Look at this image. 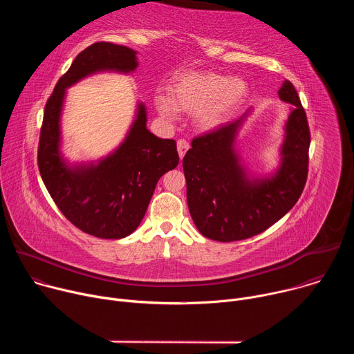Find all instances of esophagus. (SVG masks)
<instances>
[{
    "mask_svg": "<svg viewBox=\"0 0 354 354\" xmlns=\"http://www.w3.org/2000/svg\"><path fill=\"white\" fill-rule=\"evenodd\" d=\"M187 149H189V142H187L186 140H179V141H178V153H179L180 161L183 160L185 154L187 153Z\"/></svg>",
    "mask_w": 354,
    "mask_h": 354,
    "instance_id": "esophagus-1",
    "label": "esophagus"
}]
</instances>
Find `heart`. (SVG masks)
Segmentation results:
<instances>
[{
  "label": "heart",
  "mask_w": 354,
  "mask_h": 354,
  "mask_svg": "<svg viewBox=\"0 0 354 354\" xmlns=\"http://www.w3.org/2000/svg\"><path fill=\"white\" fill-rule=\"evenodd\" d=\"M169 97L157 95V112L174 120L176 112L194 116L201 133H214L232 120L249 96L248 84L236 77L214 71H189L174 78Z\"/></svg>",
  "instance_id": "b5f03b06"
}]
</instances>
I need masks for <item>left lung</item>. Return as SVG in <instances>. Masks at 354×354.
<instances>
[{
    "label": "left lung",
    "instance_id": "8db88e82",
    "mask_svg": "<svg viewBox=\"0 0 354 354\" xmlns=\"http://www.w3.org/2000/svg\"><path fill=\"white\" fill-rule=\"evenodd\" d=\"M277 93L290 108L273 171H250L236 147L255 111L252 106L235 122L192 141L183 158L186 198L196 228L206 238L231 242L263 232L292 209L306 186L311 142L307 116L290 81Z\"/></svg>",
    "mask_w": 354,
    "mask_h": 354
}]
</instances>
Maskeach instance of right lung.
<instances>
[{
  "instance_id": "obj_1",
  "label": "right lung",
  "mask_w": 354,
  "mask_h": 354,
  "mask_svg": "<svg viewBox=\"0 0 354 354\" xmlns=\"http://www.w3.org/2000/svg\"><path fill=\"white\" fill-rule=\"evenodd\" d=\"M137 52L108 41L93 43L75 57L48 97L40 131L37 162L47 192L81 231L120 239L137 230L160 178L179 164L176 141L147 129V108L136 104L123 141L96 161H70L63 153L62 119L67 89L99 73L130 75Z\"/></svg>"
}]
</instances>
